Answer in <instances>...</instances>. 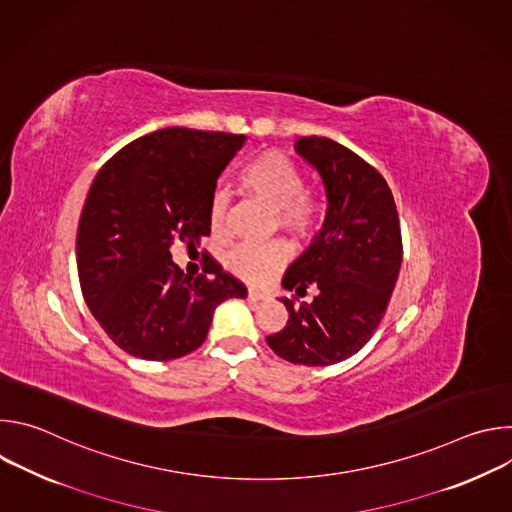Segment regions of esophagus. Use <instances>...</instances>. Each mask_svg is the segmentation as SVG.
I'll use <instances>...</instances> for the list:
<instances>
[{
    "label": "esophagus",
    "instance_id": "1",
    "mask_svg": "<svg viewBox=\"0 0 512 512\" xmlns=\"http://www.w3.org/2000/svg\"><path fill=\"white\" fill-rule=\"evenodd\" d=\"M247 298H249L251 302H261V300H265V294H263V291H259V289H249Z\"/></svg>",
    "mask_w": 512,
    "mask_h": 512
}]
</instances>
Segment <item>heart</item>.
<instances>
[{
  "instance_id": "1",
  "label": "heart",
  "mask_w": 512,
  "mask_h": 512,
  "mask_svg": "<svg viewBox=\"0 0 512 512\" xmlns=\"http://www.w3.org/2000/svg\"><path fill=\"white\" fill-rule=\"evenodd\" d=\"M241 186L247 194L263 200L275 212V221L281 229L300 239L314 237L324 223V206L320 198L304 186L302 168L279 150H267L247 162L239 174ZM229 198L214 194L208 208V221L214 235H223L227 229ZM289 257L285 241L267 245H239L229 255V267L245 281H267Z\"/></svg>"
}]
</instances>
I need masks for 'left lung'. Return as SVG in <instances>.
<instances>
[{
    "instance_id": "8db88e82",
    "label": "left lung",
    "mask_w": 512,
    "mask_h": 512,
    "mask_svg": "<svg viewBox=\"0 0 512 512\" xmlns=\"http://www.w3.org/2000/svg\"><path fill=\"white\" fill-rule=\"evenodd\" d=\"M296 150L320 172L328 210L281 283L296 294L318 285L320 294L310 306L281 298L289 320L265 340L289 362L326 367L356 354L379 328L403 259L401 227L391 188L369 162L318 135L298 139Z\"/></svg>"
}]
</instances>
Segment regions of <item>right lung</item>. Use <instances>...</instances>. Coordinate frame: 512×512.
<instances>
[{"label": "right lung", "instance_id": "1", "mask_svg": "<svg viewBox=\"0 0 512 512\" xmlns=\"http://www.w3.org/2000/svg\"><path fill=\"white\" fill-rule=\"evenodd\" d=\"M243 143L245 135L168 127L127 143L95 176L77 233L79 279L89 310L127 354H190L214 308L247 296L210 253L196 277L170 253L174 243L196 251L210 235L216 180Z\"/></svg>", "mask_w": 512, "mask_h": 512}]
</instances>
